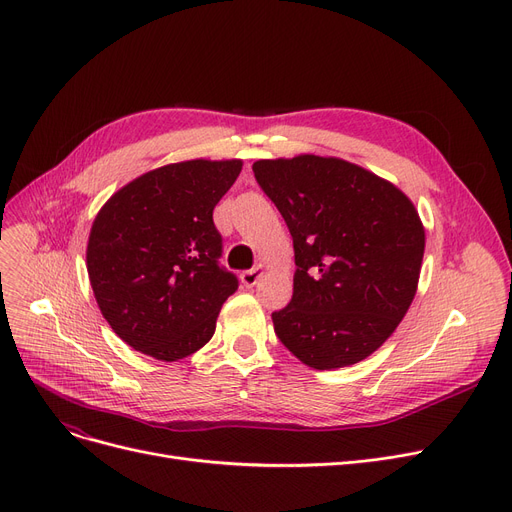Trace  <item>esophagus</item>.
Wrapping results in <instances>:
<instances>
[{
    "mask_svg": "<svg viewBox=\"0 0 512 512\" xmlns=\"http://www.w3.org/2000/svg\"><path fill=\"white\" fill-rule=\"evenodd\" d=\"M261 274H263V265H255L253 270L242 272V274H240V280H242V284H245L247 288H253V286L257 284V280L261 278Z\"/></svg>",
    "mask_w": 512,
    "mask_h": 512,
    "instance_id": "esophagus-1",
    "label": "esophagus"
}]
</instances>
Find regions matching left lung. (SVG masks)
I'll use <instances>...</instances> for the list:
<instances>
[{
	"label": "left lung",
	"instance_id": "1",
	"mask_svg": "<svg viewBox=\"0 0 512 512\" xmlns=\"http://www.w3.org/2000/svg\"><path fill=\"white\" fill-rule=\"evenodd\" d=\"M255 180L294 245L290 303L272 313L288 351L313 369L369 357L413 303L425 232L398 188L336 157L261 159Z\"/></svg>",
	"mask_w": 512,
	"mask_h": 512
}]
</instances>
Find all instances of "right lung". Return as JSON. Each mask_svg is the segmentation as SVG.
Segmentation results:
<instances>
[{"mask_svg": "<svg viewBox=\"0 0 512 512\" xmlns=\"http://www.w3.org/2000/svg\"><path fill=\"white\" fill-rule=\"evenodd\" d=\"M242 161L193 159L132 180L91 228L87 270L97 305L134 351L178 361L209 342L238 278L220 265L213 207Z\"/></svg>", "mask_w": 512, "mask_h": 512, "instance_id": "1", "label": "right lung"}]
</instances>
